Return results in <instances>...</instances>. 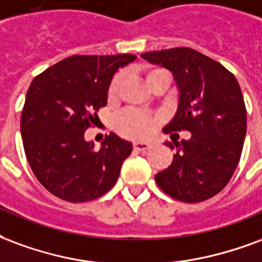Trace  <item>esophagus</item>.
Segmentation results:
<instances>
[{"label":"esophagus","instance_id":"obj_1","mask_svg":"<svg viewBox=\"0 0 262 262\" xmlns=\"http://www.w3.org/2000/svg\"><path fill=\"white\" fill-rule=\"evenodd\" d=\"M150 148L149 144H146V142H135L134 144V149L139 150V152H145V150H148Z\"/></svg>","mask_w":262,"mask_h":262}]
</instances>
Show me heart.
Wrapping results in <instances>:
<instances>
[{"instance_id":"heart-1","label":"heart","mask_w":262,"mask_h":262,"mask_svg":"<svg viewBox=\"0 0 262 262\" xmlns=\"http://www.w3.org/2000/svg\"><path fill=\"white\" fill-rule=\"evenodd\" d=\"M160 75H167L163 70H152L146 74V83L149 86L150 83ZM121 86V78L116 75L110 82L107 89V99L108 100H114L117 97L118 92ZM159 121V118L148 113L137 112V110H127V112L121 113L116 121H114V127L120 135H123L125 138L129 139H144L146 138L152 129L156 127V124Z\"/></svg>"}]
</instances>
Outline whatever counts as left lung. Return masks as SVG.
<instances>
[{"mask_svg": "<svg viewBox=\"0 0 262 262\" xmlns=\"http://www.w3.org/2000/svg\"><path fill=\"white\" fill-rule=\"evenodd\" d=\"M141 57L171 71L180 91L177 113L163 131L191 133L187 141L166 144L176 155L155 181L177 201L209 200L226 187L242 156L247 112L237 79L221 62L188 47Z\"/></svg>", "mask_w": 262, "mask_h": 262, "instance_id": "left-lung-1", "label": "left lung"}]
</instances>
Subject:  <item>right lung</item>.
I'll list each match as a JSON object with an SVG mask.
<instances>
[{
	"mask_svg": "<svg viewBox=\"0 0 262 262\" xmlns=\"http://www.w3.org/2000/svg\"><path fill=\"white\" fill-rule=\"evenodd\" d=\"M133 54L72 55L43 71L30 83L20 134L36 179L47 191L68 202H86L116 184L133 145L116 134L93 150L85 131L96 124L107 103L114 72L133 62Z\"/></svg>",
	"mask_w": 262,
	"mask_h": 262,
	"instance_id": "right-lung-1",
	"label": "right lung"
}]
</instances>
